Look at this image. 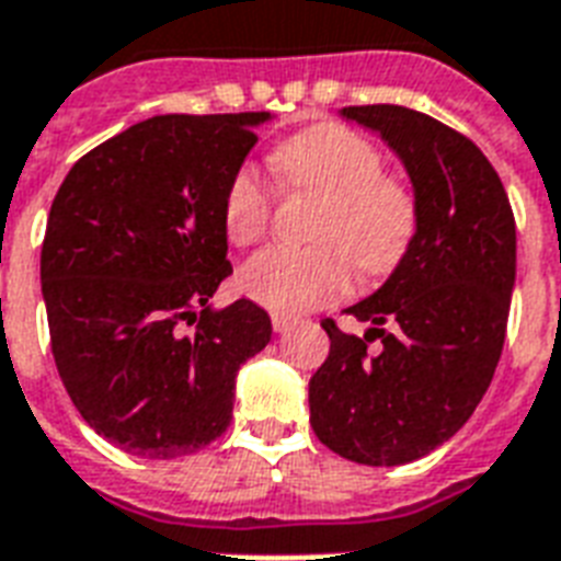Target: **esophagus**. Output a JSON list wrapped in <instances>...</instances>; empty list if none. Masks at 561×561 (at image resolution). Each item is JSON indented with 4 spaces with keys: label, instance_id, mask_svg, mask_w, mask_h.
I'll list each match as a JSON object with an SVG mask.
<instances>
[{
    "label": "esophagus",
    "instance_id": "1",
    "mask_svg": "<svg viewBox=\"0 0 561 561\" xmlns=\"http://www.w3.org/2000/svg\"><path fill=\"white\" fill-rule=\"evenodd\" d=\"M273 329H276V332H288L290 327H297V318H290V314H273Z\"/></svg>",
    "mask_w": 561,
    "mask_h": 561
}]
</instances>
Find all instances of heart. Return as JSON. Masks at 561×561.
<instances>
[{
	"mask_svg": "<svg viewBox=\"0 0 561 561\" xmlns=\"http://www.w3.org/2000/svg\"><path fill=\"white\" fill-rule=\"evenodd\" d=\"M282 182L320 196L309 247H271L243 264L238 285L276 314H299L344 297L353 264L367 279L400 267L412 250L421 211L412 187L382 170L367 138L337 123L302 128L273 152ZM273 191L255 167H241L224 196L226 238L252 247L271 229Z\"/></svg>",
	"mask_w": 561,
	"mask_h": 561,
	"instance_id": "obj_1",
	"label": "heart"
}]
</instances>
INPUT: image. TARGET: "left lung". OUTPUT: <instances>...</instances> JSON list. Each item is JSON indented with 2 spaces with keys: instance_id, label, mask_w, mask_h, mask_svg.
<instances>
[{
  "instance_id": "8db88e82",
  "label": "left lung",
  "mask_w": 561,
  "mask_h": 561,
  "mask_svg": "<svg viewBox=\"0 0 561 561\" xmlns=\"http://www.w3.org/2000/svg\"><path fill=\"white\" fill-rule=\"evenodd\" d=\"M341 117L400 156L421 224L382 288L347 309L370 323L365 337L320 323L329 356L309 382L311 426L337 456L391 468L453 438L489 391L515 288V214L497 170L456 128L403 105Z\"/></svg>"
}]
</instances>
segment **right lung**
Returning <instances> with one entry per match:
<instances>
[{
  "mask_svg": "<svg viewBox=\"0 0 561 561\" xmlns=\"http://www.w3.org/2000/svg\"><path fill=\"white\" fill-rule=\"evenodd\" d=\"M267 111L161 114L81 156L41 250L53 356L72 405L140 459L203 450L232 421L234 376L271 341L232 273L224 196Z\"/></svg>",
  "mask_w": 561,
  "mask_h": 561,
  "instance_id": "1",
  "label": "right lung"
}]
</instances>
